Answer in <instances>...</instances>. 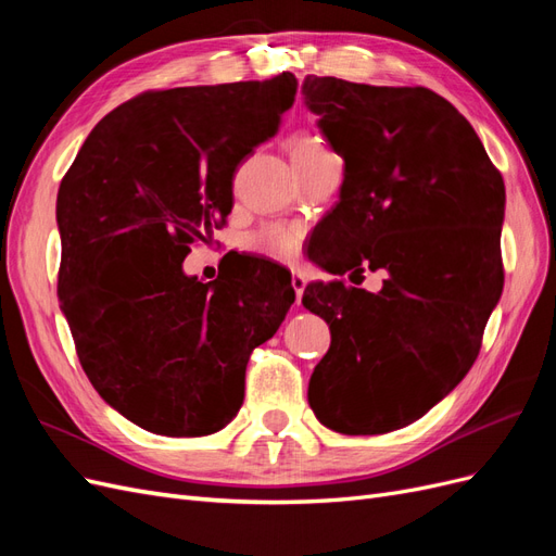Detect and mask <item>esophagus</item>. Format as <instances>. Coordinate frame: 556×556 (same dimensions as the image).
I'll return each mask as SVG.
<instances>
[{"label":"esophagus","mask_w":556,"mask_h":556,"mask_svg":"<svg viewBox=\"0 0 556 556\" xmlns=\"http://www.w3.org/2000/svg\"><path fill=\"white\" fill-rule=\"evenodd\" d=\"M292 288H294V294H296V304L301 301V296H304V290H306V278L301 274H292Z\"/></svg>","instance_id":"34e87169"}]
</instances>
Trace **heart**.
I'll list each match as a JSON object with an SVG mask.
<instances>
[{
    "mask_svg": "<svg viewBox=\"0 0 556 556\" xmlns=\"http://www.w3.org/2000/svg\"><path fill=\"white\" fill-rule=\"evenodd\" d=\"M290 155H292V162L299 164V162H313L319 157H327L331 153L325 148L323 141L313 137V134H296V137L290 141ZM299 245H301V229L294 225H266L250 237L252 250L276 262L294 260Z\"/></svg>",
    "mask_w": 556,
    "mask_h": 556,
    "instance_id": "1",
    "label": "heart"
}]
</instances>
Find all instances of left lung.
Instances as JSON below:
<instances>
[{
  "mask_svg": "<svg viewBox=\"0 0 556 556\" xmlns=\"http://www.w3.org/2000/svg\"><path fill=\"white\" fill-rule=\"evenodd\" d=\"M301 92L345 162L341 199L315 227L311 260L380 292L311 282L304 304L331 345L308 382L325 427H406L473 366L503 290L506 185L466 117L429 88L306 76Z\"/></svg>",
  "mask_w": 556,
  "mask_h": 556,
  "instance_id": "8db88e82",
  "label": "left lung"
}]
</instances>
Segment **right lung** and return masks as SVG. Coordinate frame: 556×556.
I'll return each instance as SVG.
<instances>
[{"mask_svg": "<svg viewBox=\"0 0 556 556\" xmlns=\"http://www.w3.org/2000/svg\"><path fill=\"white\" fill-rule=\"evenodd\" d=\"M296 78L143 92L90 131L60 182V308L83 371L111 408L160 435L237 417L250 352L294 304L288 268L239 257L185 276L190 243L233 206L239 164L294 104Z\"/></svg>", "mask_w": 556, "mask_h": 556, "instance_id": "1", "label": "right lung"}]
</instances>
